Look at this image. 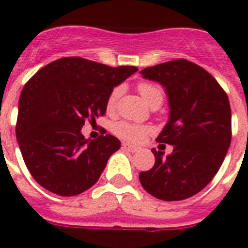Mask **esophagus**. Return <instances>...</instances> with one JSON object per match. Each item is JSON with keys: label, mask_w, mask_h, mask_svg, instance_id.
I'll return each mask as SVG.
<instances>
[{"label": "esophagus", "mask_w": 248, "mask_h": 248, "mask_svg": "<svg viewBox=\"0 0 248 248\" xmlns=\"http://www.w3.org/2000/svg\"><path fill=\"white\" fill-rule=\"evenodd\" d=\"M122 148L126 151H130V153H135V151L139 150V148H138V146L131 145V144H128V143H123Z\"/></svg>", "instance_id": "34e87169"}]
</instances>
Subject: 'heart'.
I'll list each match as a JSON object with an SVG mask.
<instances>
[{
  "instance_id": "obj_1",
  "label": "heart",
  "mask_w": 248,
  "mask_h": 248,
  "mask_svg": "<svg viewBox=\"0 0 248 248\" xmlns=\"http://www.w3.org/2000/svg\"><path fill=\"white\" fill-rule=\"evenodd\" d=\"M138 91L141 94V97L144 98L149 105L156 104V103H163L164 99V92L160 88L159 85L153 84L149 82H141L138 84ZM122 89L120 87H115L111 89L109 93L108 99H107V109L109 111L114 110L117 107V102L120 97ZM113 133L118 135L119 138L128 141H133V143H139L140 140L143 139L146 134H149L151 129L145 125H139V124H134V123L125 122V120H120V122L114 123L113 128H111Z\"/></svg>"
}]
</instances>
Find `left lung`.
I'll return each mask as SVG.
<instances>
[{
	"instance_id": "8db88e82",
	"label": "left lung",
	"mask_w": 248,
	"mask_h": 248,
	"mask_svg": "<svg viewBox=\"0 0 248 248\" xmlns=\"http://www.w3.org/2000/svg\"><path fill=\"white\" fill-rule=\"evenodd\" d=\"M140 73L165 88L170 114L156 141L174 148L166 156L161 149H151L155 164L140 172V184L160 200H185L214 179L226 156L231 144L229 98L209 72L186 59Z\"/></svg>"
}]
</instances>
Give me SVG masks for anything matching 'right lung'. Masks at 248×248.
Returning a JSON list of instances; mask_svg holds the SVG:
<instances>
[{
	"label": "right lung",
	"instance_id": "1",
	"mask_svg": "<svg viewBox=\"0 0 248 248\" xmlns=\"http://www.w3.org/2000/svg\"><path fill=\"white\" fill-rule=\"evenodd\" d=\"M134 65L109 67L65 57L39 69L23 87L16 137L28 171L48 191L74 196L97 183L120 148L110 134L87 140L85 120L104 115L114 87L134 74Z\"/></svg>",
	"mask_w": 248,
	"mask_h": 248
}]
</instances>
